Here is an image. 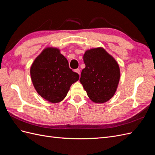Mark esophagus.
<instances>
[{"instance_id": "1", "label": "esophagus", "mask_w": 155, "mask_h": 155, "mask_svg": "<svg viewBox=\"0 0 155 155\" xmlns=\"http://www.w3.org/2000/svg\"><path fill=\"white\" fill-rule=\"evenodd\" d=\"M74 72H76L78 73L79 75H80V70H79V69H75V70H74Z\"/></svg>"}]
</instances>
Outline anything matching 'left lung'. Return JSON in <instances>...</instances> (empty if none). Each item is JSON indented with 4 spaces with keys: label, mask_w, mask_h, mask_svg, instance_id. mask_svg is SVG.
<instances>
[{
    "label": "left lung",
    "mask_w": 155,
    "mask_h": 155,
    "mask_svg": "<svg viewBox=\"0 0 155 155\" xmlns=\"http://www.w3.org/2000/svg\"><path fill=\"white\" fill-rule=\"evenodd\" d=\"M85 68L79 81L89 98L103 104L113 97L120 79L118 63L102 47L87 50L83 55Z\"/></svg>",
    "instance_id": "left-lung-1"
}]
</instances>
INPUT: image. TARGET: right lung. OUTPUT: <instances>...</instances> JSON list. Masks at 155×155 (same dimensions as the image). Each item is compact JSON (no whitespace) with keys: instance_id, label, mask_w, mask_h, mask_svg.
Wrapping results in <instances>:
<instances>
[{"instance_id":"obj_1","label":"right lung","mask_w":155,"mask_h":155,"mask_svg":"<svg viewBox=\"0 0 155 155\" xmlns=\"http://www.w3.org/2000/svg\"><path fill=\"white\" fill-rule=\"evenodd\" d=\"M30 76L37 92L53 104L64 100L79 74L68 66L67 58L57 48L47 47L35 59L30 68Z\"/></svg>"}]
</instances>
